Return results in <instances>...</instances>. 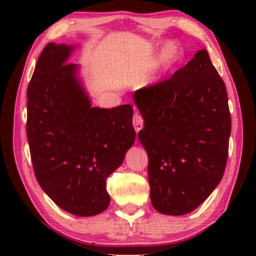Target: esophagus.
Listing matches in <instances>:
<instances>
[{
  "mask_svg": "<svg viewBox=\"0 0 256 256\" xmlns=\"http://www.w3.org/2000/svg\"><path fill=\"white\" fill-rule=\"evenodd\" d=\"M133 126L136 128V133L140 131L142 126H144V118H142L141 115L138 114V112H136L133 116Z\"/></svg>",
  "mask_w": 256,
  "mask_h": 256,
  "instance_id": "34e87169",
  "label": "esophagus"
}]
</instances>
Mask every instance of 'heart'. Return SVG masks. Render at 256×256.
<instances>
[{
	"instance_id": "heart-1",
	"label": "heart",
	"mask_w": 256,
	"mask_h": 256,
	"mask_svg": "<svg viewBox=\"0 0 256 256\" xmlns=\"http://www.w3.org/2000/svg\"><path fill=\"white\" fill-rule=\"evenodd\" d=\"M180 54V47L174 42H168L164 44L162 50V63H172L175 60Z\"/></svg>"
}]
</instances>
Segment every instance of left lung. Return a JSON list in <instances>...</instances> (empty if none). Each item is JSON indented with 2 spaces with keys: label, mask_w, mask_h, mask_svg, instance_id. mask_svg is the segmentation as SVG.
I'll list each match as a JSON object with an SVG mask.
<instances>
[{
  "label": "left lung",
  "mask_w": 256,
  "mask_h": 256,
  "mask_svg": "<svg viewBox=\"0 0 256 256\" xmlns=\"http://www.w3.org/2000/svg\"><path fill=\"white\" fill-rule=\"evenodd\" d=\"M144 120L138 140L148 154L156 210L186 214L204 202L226 170L230 112L226 86L206 50L170 79L136 90Z\"/></svg>",
  "instance_id": "1"
}]
</instances>
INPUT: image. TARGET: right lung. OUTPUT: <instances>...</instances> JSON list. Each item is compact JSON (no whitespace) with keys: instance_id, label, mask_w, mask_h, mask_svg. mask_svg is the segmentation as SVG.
<instances>
[{"instance_id":"right-lung-1","label":"right lung","mask_w":256,"mask_h":256,"mask_svg":"<svg viewBox=\"0 0 256 256\" xmlns=\"http://www.w3.org/2000/svg\"><path fill=\"white\" fill-rule=\"evenodd\" d=\"M74 45L48 42L29 82L27 138L34 175L60 209L78 216L110 206L106 180L136 140L133 108L92 106Z\"/></svg>"}]
</instances>
